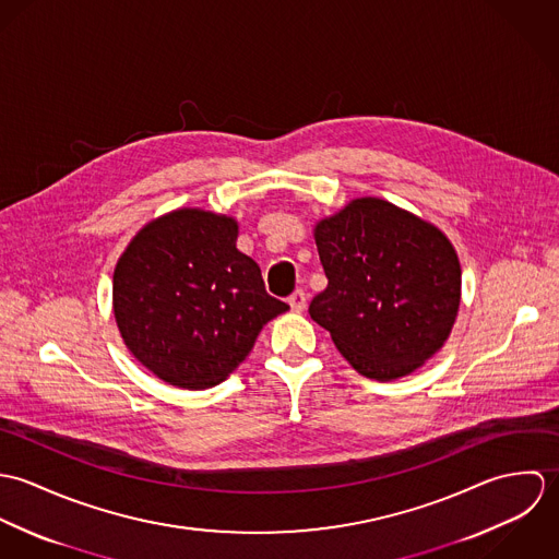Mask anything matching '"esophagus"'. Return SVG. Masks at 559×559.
Wrapping results in <instances>:
<instances>
[{
  "label": "esophagus",
  "mask_w": 559,
  "mask_h": 559,
  "mask_svg": "<svg viewBox=\"0 0 559 559\" xmlns=\"http://www.w3.org/2000/svg\"><path fill=\"white\" fill-rule=\"evenodd\" d=\"M288 304L295 312H301L306 308V293L304 290H295L290 297H288Z\"/></svg>",
  "instance_id": "esophagus-1"
}]
</instances>
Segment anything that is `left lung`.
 I'll list each match as a JSON object with an SVG mask.
<instances>
[{"mask_svg": "<svg viewBox=\"0 0 559 559\" xmlns=\"http://www.w3.org/2000/svg\"><path fill=\"white\" fill-rule=\"evenodd\" d=\"M326 288L310 317L364 377L392 381L448 340L461 304V264L435 226L379 200H353L317 226Z\"/></svg>", "mask_w": 559, "mask_h": 559, "instance_id": "left-lung-1", "label": "left lung"}]
</instances>
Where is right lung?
Returning a JSON list of instances; mask_svg holds the SVG:
<instances>
[{
  "label": "right lung",
  "instance_id": "right-lung-1",
  "mask_svg": "<svg viewBox=\"0 0 559 559\" xmlns=\"http://www.w3.org/2000/svg\"><path fill=\"white\" fill-rule=\"evenodd\" d=\"M237 222L182 209L144 226L114 271V314L124 344L182 390L222 383L260 329L288 306L237 249Z\"/></svg>",
  "mask_w": 559,
  "mask_h": 559
}]
</instances>
